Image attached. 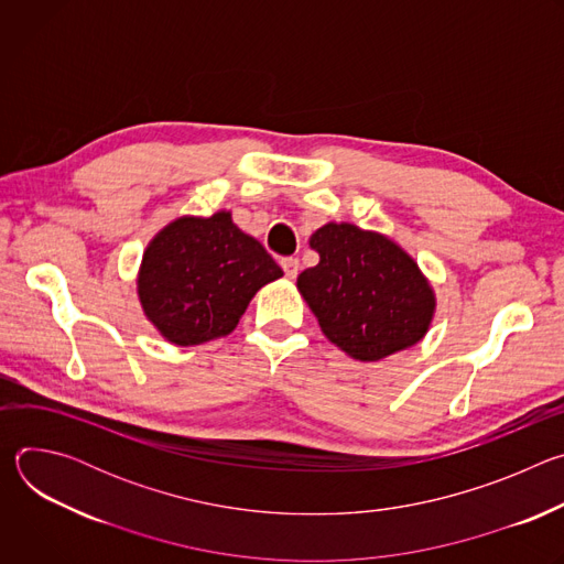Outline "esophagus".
<instances>
[{
    "instance_id": "1",
    "label": "esophagus",
    "mask_w": 564,
    "mask_h": 564,
    "mask_svg": "<svg viewBox=\"0 0 564 564\" xmlns=\"http://www.w3.org/2000/svg\"><path fill=\"white\" fill-rule=\"evenodd\" d=\"M281 268H283V272H285V276H288V279H294V276L299 274V259L288 257V259H283V261H281Z\"/></svg>"
}]
</instances>
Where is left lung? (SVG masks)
<instances>
[{
	"instance_id": "8db88e82",
	"label": "left lung",
	"mask_w": 564,
	"mask_h": 564,
	"mask_svg": "<svg viewBox=\"0 0 564 564\" xmlns=\"http://www.w3.org/2000/svg\"><path fill=\"white\" fill-rule=\"evenodd\" d=\"M318 263L296 285L324 335L361 361L415 346L429 330L435 299L417 263L390 238L328 223L310 238Z\"/></svg>"
}]
</instances>
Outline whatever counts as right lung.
I'll list each match as a JSON object with an SVG mask.
<instances>
[{
  "label": "right lung",
  "mask_w": 564,
  "mask_h": 564,
  "mask_svg": "<svg viewBox=\"0 0 564 564\" xmlns=\"http://www.w3.org/2000/svg\"><path fill=\"white\" fill-rule=\"evenodd\" d=\"M283 270L227 212L178 218L144 252L138 294L172 344L194 346L236 328L252 296Z\"/></svg>",
  "instance_id": "add662e5"
}]
</instances>
